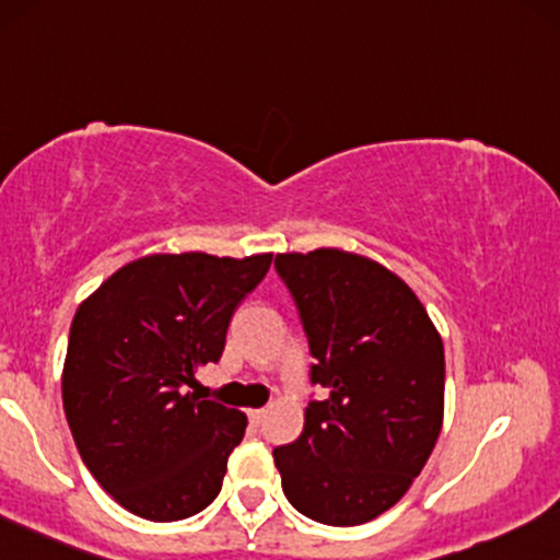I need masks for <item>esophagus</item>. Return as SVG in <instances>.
I'll list each match as a JSON object with an SVG mask.
<instances>
[{"label": "esophagus", "instance_id": "34e87169", "mask_svg": "<svg viewBox=\"0 0 560 560\" xmlns=\"http://www.w3.org/2000/svg\"><path fill=\"white\" fill-rule=\"evenodd\" d=\"M247 417H250L253 425H260V422L266 420V409H250V412H247Z\"/></svg>", "mask_w": 560, "mask_h": 560}]
</instances>
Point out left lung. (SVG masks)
Wrapping results in <instances>:
<instances>
[{
	"instance_id": "obj_1",
	"label": "left lung",
	"mask_w": 560,
	"mask_h": 560,
	"mask_svg": "<svg viewBox=\"0 0 560 560\" xmlns=\"http://www.w3.org/2000/svg\"><path fill=\"white\" fill-rule=\"evenodd\" d=\"M310 354L302 435L273 448L294 509L331 527L381 516L407 493L441 433L446 360L433 320L396 273L320 247L276 255Z\"/></svg>"
}]
</instances>
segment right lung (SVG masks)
Here are the masks:
<instances>
[{"label": "right lung", "instance_id": "1", "mask_svg": "<svg viewBox=\"0 0 560 560\" xmlns=\"http://www.w3.org/2000/svg\"><path fill=\"white\" fill-rule=\"evenodd\" d=\"M271 260L145 255L78 307L65 415L85 467L130 514L179 522L219 495L247 417L187 386L200 365L221 360L234 310Z\"/></svg>", "mask_w": 560, "mask_h": 560}]
</instances>
